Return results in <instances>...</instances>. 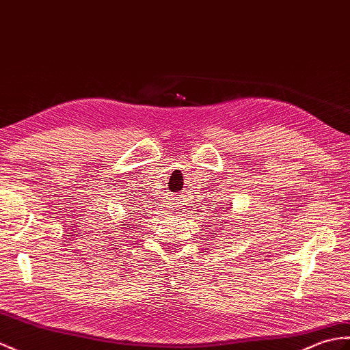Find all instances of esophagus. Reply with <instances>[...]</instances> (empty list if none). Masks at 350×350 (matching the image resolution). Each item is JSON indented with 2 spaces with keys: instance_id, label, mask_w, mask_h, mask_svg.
Listing matches in <instances>:
<instances>
[{
  "instance_id": "esophagus-1",
  "label": "esophagus",
  "mask_w": 350,
  "mask_h": 350,
  "mask_svg": "<svg viewBox=\"0 0 350 350\" xmlns=\"http://www.w3.org/2000/svg\"><path fill=\"white\" fill-rule=\"evenodd\" d=\"M176 198H170V202H167V208L170 210V212H176V210L180 208V206H178V202L174 201Z\"/></svg>"
}]
</instances>
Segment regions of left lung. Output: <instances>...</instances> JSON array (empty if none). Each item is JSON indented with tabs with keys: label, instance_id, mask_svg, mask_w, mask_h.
<instances>
[{
	"label": "left lung",
	"instance_id": "left-lung-1",
	"mask_svg": "<svg viewBox=\"0 0 350 350\" xmlns=\"http://www.w3.org/2000/svg\"><path fill=\"white\" fill-rule=\"evenodd\" d=\"M225 208H228V207H225Z\"/></svg>",
	"mask_w": 350,
	"mask_h": 350
}]
</instances>
